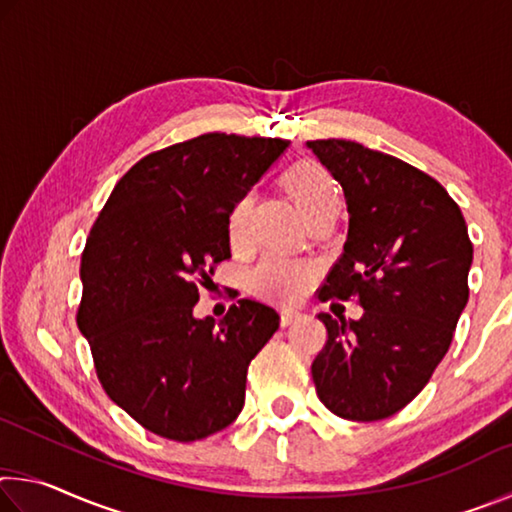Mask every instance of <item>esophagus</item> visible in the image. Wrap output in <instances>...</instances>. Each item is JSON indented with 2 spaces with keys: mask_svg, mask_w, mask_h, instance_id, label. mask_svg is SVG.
Listing matches in <instances>:
<instances>
[{
  "mask_svg": "<svg viewBox=\"0 0 512 512\" xmlns=\"http://www.w3.org/2000/svg\"><path fill=\"white\" fill-rule=\"evenodd\" d=\"M300 316L302 314H300V311H296V309H282L280 311V323H282V327H287L291 323H296Z\"/></svg>",
  "mask_w": 512,
  "mask_h": 512,
  "instance_id": "obj_1",
  "label": "esophagus"
}]
</instances>
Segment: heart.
<instances>
[{
	"label": "heart",
	"mask_w": 512,
	"mask_h": 512,
	"mask_svg": "<svg viewBox=\"0 0 512 512\" xmlns=\"http://www.w3.org/2000/svg\"><path fill=\"white\" fill-rule=\"evenodd\" d=\"M282 185L305 219L311 212H316L320 205L332 201V198H339L336 196L332 178L327 176V171L309 160L296 162L293 167L284 171ZM250 207H253V196L250 194L237 198L235 205L230 207L225 228H228V239L232 241V246L244 244V239L248 235ZM311 280H314V266L282 253L266 255L262 262L250 271V287H253V291L259 293V296L277 302L300 300L305 296Z\"/></svg>",
	"instance_id": "1"
}]
</instances>
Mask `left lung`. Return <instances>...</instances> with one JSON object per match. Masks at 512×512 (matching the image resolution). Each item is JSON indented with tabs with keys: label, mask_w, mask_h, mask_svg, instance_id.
<instances>
[{
	"label": "left lung",
	"mask_w": 512,
	"mask_h": 512,
	"mask_svg": "<svg viewBox=\"0 0 512 512\" xmlns=\"http://www.w3.org/2000/svg\"><path fill=\"white\" fill-rule=\"evenodd\" d=\"M339 180L350 225L320 300H357L359 320L318 314L325 348L311 363L316 393L345 420L404 409L452 345L470 298L472 241L447 189L400 158L350 140L307 142Z\"/></svg>",
	"instance_id": "obj_1"
}]
</instances>
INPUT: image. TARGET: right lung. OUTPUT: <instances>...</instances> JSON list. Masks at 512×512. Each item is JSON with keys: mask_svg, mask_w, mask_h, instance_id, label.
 <instances>
[{"mask_svg": "<svg viewBox=\"0 0 512 512\" xmlns=\"http://www.w3.org/2000/svg\"><path fill=\"white\" fill-rule=\"evenodd\" d=\"M289 140L205 133L124 173L81 257L76 323L103 391L144 429L178 443L212 436L244 409L250 361L280 327L239 300L219 323L194 318L198 289L230 257V207Z\"/></svg>", "mask_w": 512, "mask_h": 512, "instance_id": "add662e5", "label": "right lung"}]
</instances>
